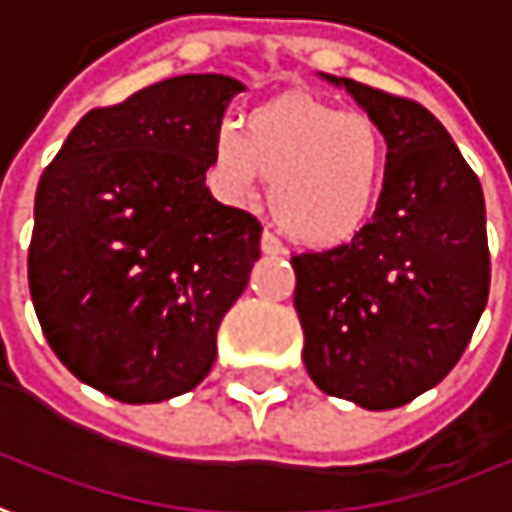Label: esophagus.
<instances>
[{
    "mask_svg": "<svg viewBox=\"0 0 512 512\" xmlns=\"http://www.w3.org/2000/svg\"><path fill=\"white\" fill-rule=\"evenodd\" d=\"M260 252H263V255L274 257V255H283L286 249H283V243L274 238L272 232H263V235H260Z\"/></svg>",
    "mask_w": 512,
    "mask_h": 512,
    "instance_id": "34e87169",
    "label": "esophagus"
}]
</instances>
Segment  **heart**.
Here are the masks:
<instances>
[{"instance_id":"heart-1","label":"heart","mask_w":512,"mask_h":512,"mask_svg":"<svg viewBox=\"0 0 512 512\" xmlns=\"http://www.w3.org/2000/svg\"><path fill=\"white\" fill-rule=\"evenodd\" d=\"M223 198L252 201L272 181V215L309 246H334L368 221L385 181V141L371 118L309 96L257 107L246 130L223 124L212 147Z\"/></svg>"}]
</instances>
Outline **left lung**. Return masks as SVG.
<instances>
[{
  "mask_svg": "<svg viewBox=\"0 0 512 512\" xmlns=\"http://www.w3.org/2000/svg\"><path fill=\"white\" fill-rule=\"evenodd\" d=\"M320 76L368 113L388 155L374 221L351 243L291 257L303 362L328 397L391 411L448 377L485 311V195L422 104Z\"/></svg>",
  "mask_w": 512,
  "mask_h": 512,
  "instance_id": "obj_1",
  "label": "left lung"
}]
</instances>
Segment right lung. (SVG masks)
Instances as JSON below:
<instances>
[{"label":"right lung","mask_w":512,"mask_h":512,"mask_svg":"<svg viewBox=\"0 0 512 512\" xmlns=\"http://www.w3.org/2000/svg\"><path fill=\"white\" fill-rule=\"evenodd\" d=\"M189 73L98 107L42 172L27 280L53 354L127 405L181 397L218 357V328L260 257L263 226L206 186L229 101Z\"/></svg>","instance_id":"right-lung-1"}]
</instances>
